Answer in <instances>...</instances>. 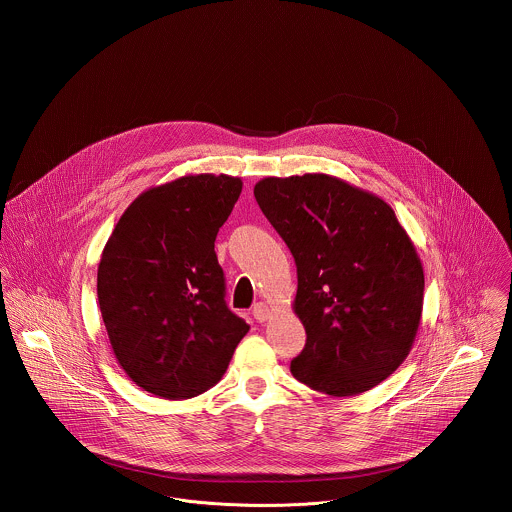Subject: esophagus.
<instances>
[{
	"label": "esophagus",
	"instance_id": "34e87169",
	"mask_svg": "<svg viewBox=\"0 0 512 512\" xmlns=\"http://www.w3.org/2000/svg\"><path fill=\"white\" fill-rule=\"evenodd\" d=\"M252 315H254V319H256L258 323H264V321L270 317V307H268L264 301H260V303L254 305Z\"/></svg>",
	"mask_w": 512,
	"mask_h": 512
}]
</instances>
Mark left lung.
Here are the masks:
<instances>
[{"label":"left lung","instance_id":"8db88e82","mask_svg":"<svg viewBox=\"0 0 512 512\" xmlns=\"http://www.w3.org/2000/svg\"><path fill=\"white\" fill-rule=\"evenodd\" d=\"M254 197L297 268L307 341L293 376L331 396L374 388L420 327L424 270L406 230L382 199L323 173L266 177Z\"/></svg>","mask_w":512,"mask_h":512}]
</instances>
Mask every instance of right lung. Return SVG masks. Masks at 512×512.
<instances>
[{
	"label": "right lung",
	"mask_w": 512,
	"mask_h": 512,
	"mask_svg": "<svg viewBox=\"0 0 512 512\" xmlns=\"http://www.w3.org/2000/svg\"><path fill=\"white\" fill-rule=\"evenodd\" d=\"M242 181L189 175L142 193L118 220L98 266V303L110 345L147 392L183 400L226 372L248 333L226 305L215 252Z\"/></svg>",
	"instance_id": "right-lung-1"
}]
</instances>
